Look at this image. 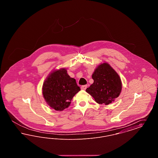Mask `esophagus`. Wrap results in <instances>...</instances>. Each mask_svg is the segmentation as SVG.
<instances>
[{
    "label": "esophagus",
    "instance_id": "1",
    "mask_svg": "<svg viewBox=\"0 0 158 158\" xmlns=\"http://www.w3.org/2000/svg\"><path fill=\"white\" fill-rule=\"evenodd\" d=\"M87 87H88L87 85H83V86H81V89H82V90H86V89L87 88Z\"/></svg>",
    "mask_w": 158,
    "mask_h": 158
}]
</instances>
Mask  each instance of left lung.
<instances>
[{"label": "left lung", "instance_id": "8db88e82", "mask_svg": "<svg viewBox=\"0 0 158 158\" xmlns=\"http://www.w3.org/2000/svg\"><path fill=\"white\" fill-rule=\"evenodd\" d=\"M92 77L94 83L86 91L98 104L108 105L120 95L122 87L120 78L108 63L98 66Z\"/></svg>", "mask_w": 158, "mask_h": 158}]
</instances>
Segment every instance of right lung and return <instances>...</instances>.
I'll use <instances>...</instances> for the list:
<instances>
[{
    "label": "right lung",
    "mask_w": 158,
    "mask_h": 158,
    "mask_svg": "<svg viewBox=\"0 0 158 158\" xmlns=\"http://www.w3.org/2000/svg\"><path fill=\"white\" fill-rule=\"evenodd\" d=\"M81 88L67 70L61 69L52 73L43 84V94L47 104L57 111H62L70 105V101Z\"/></svg>",
    "instance_id": "add662e5"
}]
</instances>
